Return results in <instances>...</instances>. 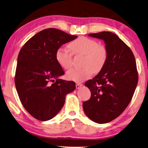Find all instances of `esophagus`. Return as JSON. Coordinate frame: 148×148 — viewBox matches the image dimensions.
Returning a JSON list of instances; mask_svg holds the SVG:
<instances>
[{
    "instance_id": "obj_1",
    "label": "esophagus",
    "mask_w": 148,
    "mask_h": 148,
    "mask_svg": "<svg viewBox=\"0 0 148 148\" xmlns=\"http://www.w3.org/2000/svg\"><path fill=\"white\" fill-rule=\"evenodd\" d=\"M82 86V84H81V83H76V88H78V89L81 87Z\"/></svg>"
}]
</instances>
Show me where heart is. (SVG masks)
I'll return each mask as SVG.
<instances>
[{"label": "heart", "instance_id": "1", "mask_svg": "<svg viewBox=\"0 0 148 148\" xmlns=\"http://www.w3.org/2000/svg\"><path fill=\"white\" fill-rule=\"evenodd\" d=\"M74 55H83L82 68H72L66 73V78L74 82H82L87 80L95 72H99L105 65L108 51L103 45L87 37L81 36L72 41L68 45ZM56 60L61 68H70L72 65V54L68 49L60 47L56 52Z\"/></svg>", "mask_w": 148, "mask_h": 148}]
</instances>
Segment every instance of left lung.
<instances>
[{"label": "left lung", "instance_id": "8db88e82", "mask_svg": "<svg viewBox=\"0 0 148 148\" xmlns=\"http://www.w3.org/2000/svg\"><path fill=\"white\" fill-rule=\"evenodd\" d=\"M88 36L104 41L108 57L99 74L84 84L91 96L82 106L91 121L108 123L119 116L131 101L138 82L135 59L131 49L111 32Z\"/></svg>", "mask_w": 148, "mask_h": 148}]
</instances>
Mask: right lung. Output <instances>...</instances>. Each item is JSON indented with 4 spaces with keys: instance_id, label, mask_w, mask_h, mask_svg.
<instances>
[{
    "instance_id": "1",
    "label": "right lung",
    "mask_w": 148,
    "mask_h": 148,
    "mask_svg": "<svg viewBox=\"0 0 148 148\" xmlns=\"http://www.w3.org/2000/svg\"><path fill=\"white\" fill-rule=\"evenodd\" d=\"M76 38L60 29H45L29 39L19 51L15 86L23 106L37 120L47 121L56 116L66 95L75 89V82L59 78L64 72L56 60V52Z\"/></svg>"
}]
</instances>
